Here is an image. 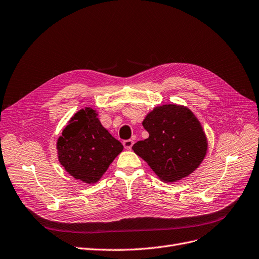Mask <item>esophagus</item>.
<instances>
[{
    "label": "esophagus",
    "instance_id": "34e87169",
    "mask_svg": "<svg viewBox=\"0 0 259 259\" xmlns=\"http://www.w3.org/2000/svg\"><path fill=\"white\" fill-rule=\"evenodd\" d=\"M133 143H134V142H133L132 140H126V141L122 142V145H123V147H125L126 149L130 150L131 147L133 146Z\"/></svg>",
    "mask_w": 259,
    "mask_h": 259
}]
</instances>
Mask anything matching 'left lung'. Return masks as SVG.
I'll list each match as a JSON object with an SVG mask.
<instances>
[{
  "mask_svg": "<svg viewBox=\"0 0 259 259\" xmlns=\"http://www.w3.org/2000/svg\"><path fill=\"white\" fill-rule=\"evenodd\" d=\"M149 137L132 146L161 181L174 183L188 177L207 152L201 122L187 107L168 104L153 108L143 120Z\"/></svg>",
  "mask_w": 259,
  "mask_h": 259,
  "instance_id": "8db88e82",
  "label": "left lung"
}]
</instances>
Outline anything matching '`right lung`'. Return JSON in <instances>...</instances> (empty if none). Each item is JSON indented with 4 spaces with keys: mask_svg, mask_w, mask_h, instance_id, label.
<instances>
[{
    "mask_svg": "<svg viewBox=\"0 0 259 259\" xmlns=\"http://www.w3.org/2000/svg\"><path fill=\"white\" fill-rule=\"evenodd\" d=\"M97 116L90 107L76 112L57 141L60 164L67 174L87 184L98 182L123 149Z\"/></svg>",
    "mask_w": 259,
    "mask_h": 259,
    "instance_id": "right-lung-1",
    "label": "right lung"
}]
</instances>
